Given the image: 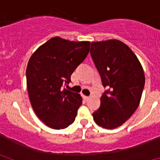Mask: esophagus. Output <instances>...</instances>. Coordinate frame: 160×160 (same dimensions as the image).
<instances>
[{
	"mask_svg": "<svg viewBox=\"0 0 160 160\" xmlns=\"http://www.w3.org/2000/svg\"><path fill=\"white\" fill-rule=\"evenodd\" d=\"M83 98H84L85 100H86V101H87V100L89 99V98H90V97H89V96H86V95H83Z\"/></svg>",
	"mask_w": 160,
	"mask_h": 160,
	"instance_id": "1",
	"label": "esophagus"
}]
</instances>
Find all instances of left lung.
Masks as SVG:
<instances>
[{
  "instance_id": "8db88e82",
  "label": "left lung",
  "mask_w": 160,
  "mask_h": 160,
  "mask_svg": "<svg viewBox=\"0 0 160 160\" xmlns=\"http://www.w3.org/2000/svg\"><path fill=\"white\" fill-rule=\"evenodd\" d=\"M90 53L107 88L93 118L102 128L114 129L139 105L145 84L143 69L134 52L116 39L91 42Z\"/></svg>"
}]
</instances>
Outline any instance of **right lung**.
Instances as JSON below:
<instances>
[{"label":"right lung","mask_w":160,"mask_h":160,"mask_svg":"<svg viewBox=\"0 0 160 160\" xmlns=\"http://www.w3.org/2000/svg\"><path fill=\"white\" fill-rule=\"evenodd\" d=\"M90 42L54 37L32 53L26 68L29 101L41 121L53 129L66 128L75 119L82 98L62 88L90 51Z\"/></svg>","instance_id":"add662e5"}]
</instances>
